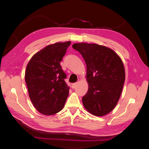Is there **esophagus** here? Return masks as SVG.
Here are the masks:
<instances>
[{
	"label": "esophagus",
	"instance_id": "esophagus-1",
	"mask_svg": "<svg viewBox=\"0 0 149 149\" xmlns=\"http://www.w3.org/2000/svg\"><path fill=\"white\" fill-rule=\"evenodd\" d=\"M76 85H77V83L72 84V88H75V86H76Z\"/></svg>",
	"mask_w": 149,
	"mask_h": 149
}]
</instances>
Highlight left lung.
Here are the masks:
<instances>
[{"label":"left lung","instance_id":"left-lung-1","mask_svg":"<svg viewBox=\"0 0 149 149\" xmlns=\"http://www.w3.org/2000/svg\"><path fill=\"white\" fill-rule=\"evenodd\" d=\"M72 47L86 64L88 90L82 99L84 107L95 116L107 115L118 103L124 84L121 58L111 49L95 43H74Z\"/></svg>","mask_w":149,"mask_h":149}]
</instances>
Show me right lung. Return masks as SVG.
I'll list each match as a JSON object with an SVG mask.
<instances>
[{
  "label": "right lung",
  "instance_id": "right-lung-1",
  "mask_svg": "<svg viewBox=\"0 0 149 149\" xmlns=\"http://www.w3.org/2000/svg\"><path fill=\"white\" fill-rule=\"evenodd\" d=\"M71 42L49 45L34 54L28 63L25 80L31 102L44 115L58 113L65 106L70 88L60 65Z\"/></svg>",
  "mask_w": 149,
  "mask_h": 149
}]
</instances>
